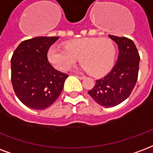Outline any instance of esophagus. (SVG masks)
Here are the masks:
<instances>
[{"label": "esophagus", "instance_id": "1", "mask_svg": "<svg viewBox=\"0 0 153 153\" xmlns=\"http://www.w3.org/2000/svg\"><path fill=\"white\" fill-rule=\"evenodd\" d=\"M75 76H76L77 78H79V79H83L85 78V76H82V75H75Z\"/></svg>", "mask_w": 153, "mask_h": 153}]
</instances>
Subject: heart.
I'll list each match as a JSON object with an SVG mask.
<instances>
[{
	"mask_svg": "<svg viewBox=\"0 0 153 153\" xmlns=\"http://www.w3.org/2000/svg\"><path fill=\"white\" fill-rule=\"evenodd\" d=\"M116 49L108 38L89 37L68 43L65 47L53 45L47 56L52 65L60 71H67L80 56L82 69L93 76H103L110 71L115 61Z\"/></svg>",
	"mask_w": 153,
	"mask_h": 153,
	"instance_id": "obj_1",
	"label": "heart"
}]
</instances>
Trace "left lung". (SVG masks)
<instances>
[{
	"label": "left lung",
	"mask_w": 153,
	"mask_h": 153,
	"mask_svg": "<svg viewBox=\"0 0 153 153\" xmlns=\"http://www.w3.org/2000/svg\"><path fill=\"white\" fill-rule=\"evenodd\" d=\"M108 36L118 45L117 63L108 74L96 81V85L88 94L97 104L110 108L127 99L133 91L138 79L140 57L131 39L111 35Z\"/></svg>",
	"instance_id": "obj_1"
}]
</instances>
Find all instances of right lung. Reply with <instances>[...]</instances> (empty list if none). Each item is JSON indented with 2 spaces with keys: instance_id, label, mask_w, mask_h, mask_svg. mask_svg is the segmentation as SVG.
<instances>
[{
  "instance_id": "add662e5",
  "label": "right lung",
  "mask_w": 153,
  "mask_h": 153,
  "mask_svg": "<svg viewBox=\"0 0 153 153\" xmlns=\"http://www.w3.org/2000/svg\"><path fill=\"white\" fill-rule=\"evenodd\" d=\"M59 37L38 36L22 41L11 57V82L20 101L43 110L59 97L69 75L56 71L48 60V48Z\"/></svg>"
}]
</instances>
